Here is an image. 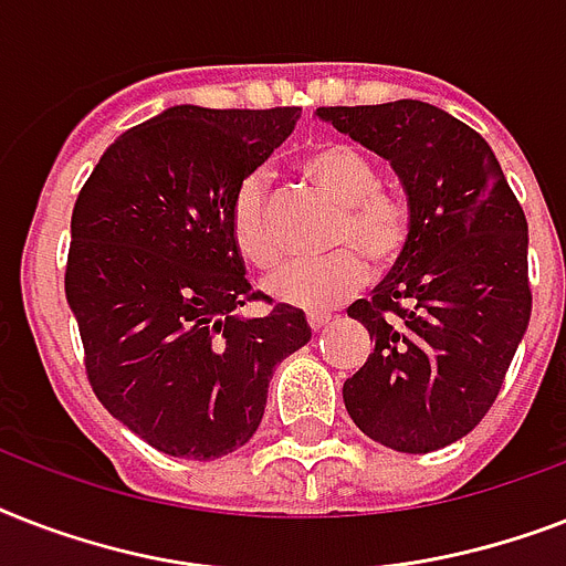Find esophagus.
Instances as JSON below:
<instances>
[{"instance_id": "esophagus-1", "label": "esophagus", "mask_w": 566, "mask_h": 566, "mask_svg": "<svg viewBox=\"0 0 566 566\" xmlns=\"http://www.w3.org/2000/svg\"><path fill=\"white\" fill-rule=\"evenodd\" d=\"M328 319H332V314H328V311H308L311 332H319V328H326Z\"/></svg>"}]
</instances>
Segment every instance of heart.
Wrapping results in <instances>:
<instances>
[{
	"mask_svg": "<svg viewBox=\"0 0 566 566\" xmlns=\"http://www.w3.org/2000/svg\"><path fill=\"white\" fill-rule=\"evenodd\" d=\"M302 170L335 205H340L326 249L317 261H291L264 282L266 293L296 308H328L353 296L367 279V266H394L413 234V205L402 190L385 188L370 155L346 140H319L302 158ZM234 247L252 266H273L282 255L275 238L273 205L264 172L238 181L229 202Z\"/></svg>",
	"mask_w": 566,
	"mask_h": 566,
	"instance_id": "b5f03b06",
	"label": "heart"
}]
</instances>
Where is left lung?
<instances>
[{"label":"left lung","mask_w":566,"mask_h":566,"mask_svg":"<svg viewBox=\"0 0 566 566\" xmlns=\"http://www.w3.org/2000/svg\"><path fill=\"white\" fill-rule=\"evenodd\" d=\"M394 164L413 234L346 314L373 355L344 381L355 426L396 452H434L484 420L532 317L528 222L479 132L429 102L317 108Z\"/></svg>","instance_id":"8db88e82"}]
</instances>
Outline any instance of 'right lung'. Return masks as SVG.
I'll use <instances>...</instances> for the list:
<instances>
[{
    "instance_id": "obj_1",
    "label": "right lung",
    "mask_w": 566,
    "mask_h": 566,
    "mask_svg": "<svg viewBox=\"0 0 566 566\" xmlns=\"http://www.w3.org/2000/svg\"><path fill=\"white\" fill-rule=\"evenodd\" d=\"M296 108L176 105L105 149L73 205L64 291L93 394L164 455L211 461L264 417L305 314L238 317L252 291L229 229L238 181L291 135Z\"/></svg>"
}]
</instances>
